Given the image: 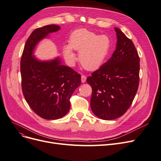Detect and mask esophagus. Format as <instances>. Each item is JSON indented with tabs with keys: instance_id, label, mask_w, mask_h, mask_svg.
Listing matches in <instances>:
<instances>
[{
	"instance_id": "1",
	"label": "esophagus",
	"mask_w": 161,
	"mask_h": 161,
	"mask_svg": "<svg viewBox=\"0 0 161 161\" xmlns=\"http://www.w3.org/2000/svg\"><path fill=\"white\" fill-rule=\"evenodd\" d=\"M86 79H87V78H86V75H81V82H82V83H85L86 81Z\"/></svg>"
}]
</instances>
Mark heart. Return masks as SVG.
Here are the masks:
<instances>
[{
	"instance_id": "1",
	"label": "heart",
	"mask_w": 161,
	"mask_h": 161,
	"mask_svg": "<svg viewBox=\"0 0 161 161\" xmlns=\"http://www.w3.org/2000/svg\"><path fill=\"white\" fill-rule=\"evenodd\" d=\"M111 48V41L106 35H98L85 29L75 30L69 37V43L63 47L64 58L69 64L76 59L73 49L79 52L82 66L88 70L99 68L106 60Z\"/></svg>"
}]
</instances>
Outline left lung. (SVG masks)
I'll use <instances>...</instances> for the list:
<instances>
[{
	"mask_svg": "<svg viewBox=\"0 0 161 161\" xmlns=\"http://www.w3.org/2000/svg\"><path fill=\"white\" fill-rule=\"evenodd\" d=\"M117 42L111 58L87 78L92 88L91 108L103 120L122 116L129 108L139 86V58L133 42L114 27Z\"/></svg>",
	"mask_w": 161,
	"mask_h": 161,
	"instance_id": "left-lung-1",
	"label": "left lung"
}]
</instances>
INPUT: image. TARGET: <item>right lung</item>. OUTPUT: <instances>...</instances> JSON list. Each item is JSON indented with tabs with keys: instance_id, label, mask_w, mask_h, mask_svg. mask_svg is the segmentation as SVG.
Instances as JSON below:
<instances>
[{
	"instance_id": "right-lung-1",
	"label": "right lung",
	"mask_w": 161,
	"mask_h": 161,
	"mask_svg": "<svg viewBox=\"0 0 161 161\" xmlns=\"http://www.w3.org/2000/svg\"><path fill=\"white\" fill-rule=\"evenodd\" d=\"M60 29L52 24L35 30L25 44L20 62L25 99L35 113L46 120H57L68 113L69 99L81 84V75L62 64L60 57L41 60L34 54L41 41Z\"/></svg>"
}]
</instances>
